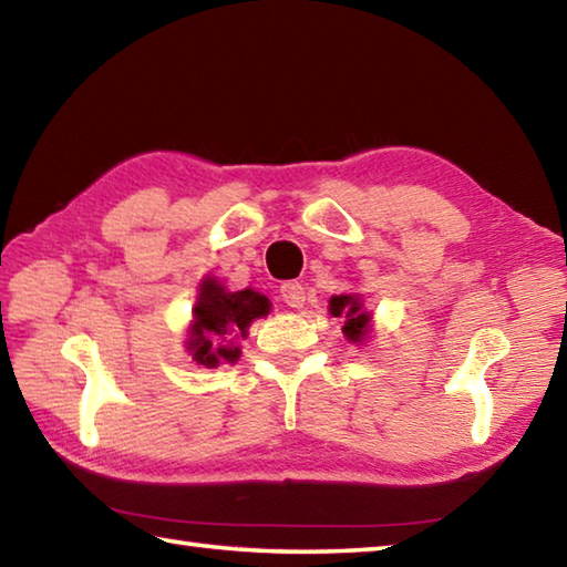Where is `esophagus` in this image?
<instances>
[{
  "instance_id": "esophagus-1",
  "label": "esophagus",
  "mask_w": 567,
  "mask_h": 567,
  "mask_svg": "<svg viewBox=\"0 0 567 567\" xmlns=\"http://www.w3.org/2000/svg\"><path fill=\"white\" fill-rule=\"evenodd\" d=\"M280 295L287 307H295V310H300V307L305 305V287L300 282H285L280 287Z\"/></svg>"
}]
</instances>
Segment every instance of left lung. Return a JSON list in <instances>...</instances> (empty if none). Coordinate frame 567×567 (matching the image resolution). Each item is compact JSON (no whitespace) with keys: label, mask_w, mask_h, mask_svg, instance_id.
<instances>
[{"label":"left lung","mask_w":567,"mask_h":567,"mask_svg":"<svg viewBox=\"0 0 567 567\" xmlns=\"http://www.w3.org/2000/svg\"><path fill=\"white\" fill-rule=\"evenodd\" d=\"M330 315L332 318L344 320L342 332L350 342L360 344L370 334L372 315L364 312L360 295H332L330 297Z\"/></svg>","instance_id":"1"}]
</instances>
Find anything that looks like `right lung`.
I'll use <instances>...</instances> for the list:
<instances>
[{
	"mask_svg": "<svg viewBox=\"0 0 567 567\" xmlns=\"http://www.w3.org/2000/svg\"><path fill=\"white\" fill-rule=\"evenodd\" d=\"M270 300L255 290L227 292L217 277L199 282L197 302L192 307L195 320L189 324L187 352L197 364L217 368L219 362H235L239 348L233 342L237 334L245 338L249 322L270 312Z\"/></svg>",
	"mask_w": 567,
	"mask_h": 567,
	"instance_id": "obj_1",
	"label": "right lung"
}]
</instances>
